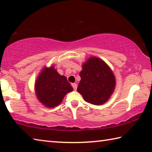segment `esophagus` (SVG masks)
<instances>
[{
  "label": "esophagus",
  "instance_id": "obj_1",
  "mask_svg": "<svg viewBox=\"0 0 152 152\" xmlns=\"http://www.w3.org/2000/svg\"><path fill=\"white\" fill-rule=\"evenodd\" d=\"M72 88H74V90H76L77 87H78V86H77L76 84H72Z\"/></svg>",
  "mask_w": 152,
  "mask_h": 152
}]
</instances>
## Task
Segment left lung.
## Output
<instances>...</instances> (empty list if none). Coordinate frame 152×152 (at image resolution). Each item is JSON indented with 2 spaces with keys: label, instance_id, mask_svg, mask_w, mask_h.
Instances as JSON below:
<instances>
[{
  "label": "left lung",
  "instance_id": "obj_1",
  "mask_svg": "<svg viewBox=\"0 0 152 152\" xmlns=\"http://www.w3.org/2000/svg\"><path fill=\"white\" fill-rule=\"evenodd\" d=\"M81 80L77 91L86 102L94 105L105 103L115 87V78L111 68L105 62L92 56L82 66L80 72Z\"/></svg>",
  "mask_w": 152,
  "mask_h": 152
}]
</instances>
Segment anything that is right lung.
<instances>
[{"instance_id":"right-lung-1","label":"right lung","mask_w":152,"mask_h":152,"mask_svg":"<svg viewBox=\"0 0 152 152\" xmlns=\"http://www.w3.org/2000/svg\"><path fill=\"white\" fill-rule=\"evenodd\" d=\"M35 86L39 101L50 108L58 106L65 95L73 90L66 77L60 75L53 66L43 68L37 77Z\"/></svg>"}]
</instances>
